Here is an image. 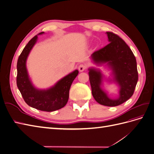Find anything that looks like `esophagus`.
<instances>
[{"instance_id":"1","label":"esophagus","mask_w":154,"mask_h":154,"mask_svg":"<svg viewBox=\"0 0 154 154\" xmlns=\"http://www.w3.org/2000/svg\"><path fill=\"white\" fill-rule=\"evenodd\" d=\"M86 68H87V66H86V65H85V64H80L78 67L79 71H81V72H82V71H84V70H85Z\"/></svg>"}]
</instances>
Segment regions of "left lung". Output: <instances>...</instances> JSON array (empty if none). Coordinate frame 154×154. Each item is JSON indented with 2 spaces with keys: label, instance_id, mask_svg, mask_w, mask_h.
Segmentation results:
<instances>
[{
  "label": "left lung",
  "instance_id": "obj_1",
  "mask_svg": "<svg viewBox=\"0 0 154 154\" xmlns=\"http://www.w3.org/2000/svg\"><path fill=\"white\" fill-rule=\"evenodd\" d=\"M110 43L96 51L92 58L96 63H106L112 69L115 80L120 87L119 97L111 100L101 88V74L100 71L90 69L88 75L92 94L97 103L105 106H116L123 103L131 97L138 80L136 59L125 42L113 32L107 31Z\"/></svg>",
  "mask_w": 154,
  "mask_h": 154
}]
</instances>
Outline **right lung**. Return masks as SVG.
<instances>
[{"instance_id": "obj_1", "label": "right lung", "mask_w": 154, "mask_h": 154, "mask_svg": "<svg viewBox=\"0 0 154 154\" xmlns=\"http://www.w3.org/2000/svg\"><path fill=\"white\" fill-rule=\"evenodd\" d=\"M42 33L44 32H41L39 35ZM36 39L37 35L32 38L18 57L17 66V85L25 102L29 106L42 111L52 112L62 109L66 105L69 99L70 87L79 72L76 70L48 90L36 89L32 85L27 75L26 62Z\"/></svg>"}]
</instances>
